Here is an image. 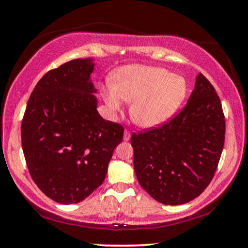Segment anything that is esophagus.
I'll list each match as a JSON object with an SVG mask.
<instances>
[{
  "instance_id": "1",
  "label": "esophagus",
  "mask_w": 248,
  "mask_h": 248,
  "mask_svg": "<svg viewBox=\"0 0 248 248\" xmlns=\"http://www.w3.org/2000/svg\"><path fill=\"white\" fill-rule=\"evenodd\" d=\"M130 139V132L129 130H124V141H128Z\"/></svg>"
}]
</instances>
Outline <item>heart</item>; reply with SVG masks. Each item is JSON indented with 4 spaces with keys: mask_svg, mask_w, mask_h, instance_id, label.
Listing matches in <instances>:
<instances>
[{
    "mask_svg": "<svg viewBox=\"0 0 248 248\" xmlns=\"http://www.w3.org/2000/svg\"><path fill=\"white\" fill-rule=\"evenodd\" d=\"M187 94L183 76L148 65H127L114 73L102 92L109 112H120L124 101L132 102L129 114L142 128H156L172 118Z\"/></svg>",
    "mask_w": 248,
    "mask_h": 248,
    "instance_id": "1",
    "label": "heart"
}]
</instances>
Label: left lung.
I'll return each mask as SVG.
<instances>
[{
  "instance_id": "1",
  "label": "left lung",
  "mask_w": 248,
  "mask_h": 248,
  "mask_svg": "<svg viewBox=\"0 0 248 248\" xmlns=\"http://www.w3.org/2000/svg\"><path fill=\"white\" fill-rule=\"evenodd\" d=\"M224 140L220 99L199 73L186 106L177 116L163 126L130 138L136 178L162 204L189 203L211 182Z\"/></svg>"
}]
</instances>
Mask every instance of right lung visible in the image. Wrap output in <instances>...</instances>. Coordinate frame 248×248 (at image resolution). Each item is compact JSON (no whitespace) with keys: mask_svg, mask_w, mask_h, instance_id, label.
I'll return each instance as SVG.
<instances>
[{"mask_svg":"<svg viewBox=\"0 0 248 248\" xmlns=\"http://www.w3.org/2000/svg\"><path fill=\"white\" fill-rule=\"evenodd\" d=\"M92 58L73 59L37 82L21 136L31 178L57 203H79L107 175L124 128L98 113Z\"/></svg>","mask_w":248,"mask_h":248,"instance_id":"right-lung-1","label":"right lung"}]
</instances>
